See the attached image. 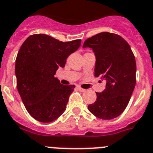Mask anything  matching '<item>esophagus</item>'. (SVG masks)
Instances as JSON below:
<instances>
[{
    "label": "esophagus",
    "mask_w": 153,
    "mask_h": 153,
    "mask_svg": "<svg viewBox=\"0 0 153 153\" xmlns=\"http://www.w3.org/2000/svg\"><path fill=\"white\" fill-rule=\"evenodd\" d=\"M78 88V91H82V92H85V91H86L85 89H84V88H81V87H78V88Z\"/></svg>",
    "instance_id": "obj_1"
}]
</instances>
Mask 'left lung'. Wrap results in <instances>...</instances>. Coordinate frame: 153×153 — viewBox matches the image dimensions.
<instances>
[{
    "label": "left lung",
    "mask_w": 153,
    "mask_h": 153,
    "mask_svg": "<svg viewBox=\"0 0 153 153\" xmlns=\"http://www.w3.org/2000/svg\"><path fill=\"white\" fill-rule=\"evenodd\" d=\"M95 55V76L106 82L105 88L88 106L90 112L104 120L115 119L128 105L135 86V56L126 40L118 34L102 32L84 42Z\"/></svg>",
    "instance_id": "1"
}]
</instances>
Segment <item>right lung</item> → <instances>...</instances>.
<instances>
[{
  "label": "right lung",
  "instance_id": "1",
  "mask_svg": "<svg viewBox=\"0 0 153 153\" xmlns=\"http://www.w3.org/2000/svg\"><path fill=\"white\" fill-rule=\"evenodd\" d=\"M80 39L62 42L39 34L29 36L15 62L17 88L25 108L34 119L51 123L62 115L75 86L63 85L54 77L68 57L77 51Z\"/></svg>",
  "mask_w": 153,
  "mask_h": 153
}]
</instances>
